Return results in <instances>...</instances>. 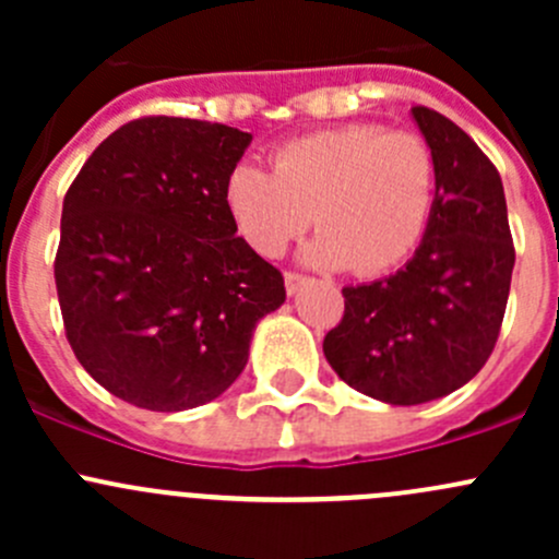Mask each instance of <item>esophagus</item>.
I'll return each mask as SVG.
<instances>
[{
    "instance_id": "1",
    "label": "esophagus",
    "mask_w": 559,
    "mask_h": 559,
    "mask_svg": "<svg viewBox=\"0 0 559 559\" xmlns=\"http://www.w3.org/2000/svg\"><path fill=\"white\" fill-rule=\"evenodd\" d=\"M311 278H306V275H297V273H286L284 275V284H286V292H289V297H295L297 292L302 289V286L308 284Z\"/></svg>"
}]
</instances>
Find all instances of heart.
I'll use <instances>...</instances> for the list:
<instances>
[{
	"label": "heart",
	"instance_id": "b5f03b06",
	"mask_svg": "<svg viewBox=\"0 0 559 559\" xmlns=\"http://www.w3.org/2000/svg\"><path fill=\"white\" fill-rule=\"evenodd\" d=\"M436 178V156L419 134L348 123L286 143L273 173L240 162L224 200L259 257H281L313 218L319 235L302 251L308 264L376 275L419 246Z\"/></svg>",
	"mask_w": 559,
	"mask_h": 559
}]
</instances>
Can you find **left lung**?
<instances>
[{
  "label": "left lung",
  "mask_w": 559,
  "mask_h": 559,
  "mask_svg": "<svg viewBox=\"0 0 559 559\" xmlns=\"http://www.w3.org/2000/svg\"><path fill=\"white\" fill-rule=\"evenodd\" d=\"M411 118L436 156V205L414 257L394 275L346 286L324 337L337 376L389 405L465 386L492 354L514 270L503 180L456 123L430 107Z\"/></svg>",
  "instance_id": "8db88e82"
}]
</instances>
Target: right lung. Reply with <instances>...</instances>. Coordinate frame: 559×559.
<instances>
[{"label":"right lung","instance_id":"right-lung-1","mask_svg":"<svg viewBox=\"0 0 559 559\" xmlns=\"http://www.w3.org/2000/svg\"><path fill=\"white\" fill-rule=\"evenodd\" d=\"M227 123L151 116L88 156L61 207L56 292L97 384L138 408L189 411L243 373L284 275L238 238L224 189L251 145Z\"/></svg>","mask_w":559,"mask_h":559}]
</instances>
